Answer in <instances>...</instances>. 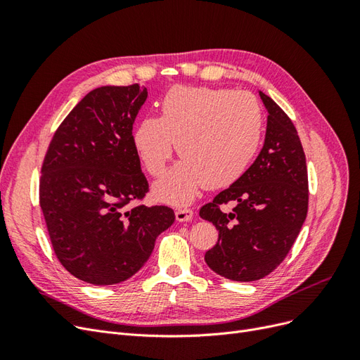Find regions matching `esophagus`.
Wrapping results in <instances>:
<instances>
[{
	"instance_id": "obj_1",
	"label": "esophagus",
	"mask_w": 360,
	"mask_h": 360,
	"mask_svg": "<svg viewBox=\"0 0 360 360\" xmlns=\"http://www.w3.org/2000/svg\"><path fill=\"white\" fill-rule=\"evenodd\" d=\"M192 216H193V212L188 209V207H179L176 210V219L179 222H188L192 219Z\"/></svg>"
}]
</instances>
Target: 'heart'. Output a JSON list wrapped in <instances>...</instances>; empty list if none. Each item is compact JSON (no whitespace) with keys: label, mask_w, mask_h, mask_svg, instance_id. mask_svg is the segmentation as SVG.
Masks as SVG:
<instances>
[{"label":"heart","mask_w":360,"mask_h":360,"mask_svg":"<svg viewBox=\"0 0 360 360\" xmlns=\"http://www.w3.org/2000/svg\"><path fill=\"white\" fill-rule=\"evenodd\" d=\"M263 112L246 91L176 85L163 96L160 114L134 132L135 151L151 177H160L174 144L183 159L155 186L167 202L186 204L202 184L225 188L240 179L257 156Z\"/></svg>","instance_id":"1"}]
</instances>
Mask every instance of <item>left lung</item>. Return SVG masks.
I'll use <instances>...</instances> for the list:
<instances>
[{
  "mask_svg": "<svg viewBox=\"0 0 360 360\" xmlns=\"http://www.w3.org/2000/svg\"><path fill=\"white\" fill-rule=\"evenodd\" d=\"M267 115L264 146L230 188L201 207L200 216L219 231L205 252L214 274L238 282L271 274L290 252L308 213V169L297 130L288 115L259 91ZM236 207L224 214L220 205Z\"/></svg>",
  "mask_w": 360,
  "mask_h": 360,
  "instance_id": "left-lung-1",
  "label": "left lung"
}]
</instances>
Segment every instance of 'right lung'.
I'll return each mask as SVG.
<instances>
[{"label": "right lung", "mask_w": 360, "mask_h": 360, "mask_svg": "<svg viewBox=\"0 0 360 360\" xmlns=\"http://www.w3.org/2000/svg\"><path fill=\"white\" fill-rule=\"evenodd\" d=\"M146 101L138 84L90 91L57 129L41 165L40 207L53 252L93 285L134 276L176 221L167 205L127 209L148 192L132 135Z\"/></svg>", "instance_id": "right-lung-1"}]
</instances>
